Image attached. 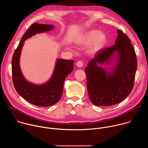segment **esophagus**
Wrapping results in <instances>:
<instances>
[{
	"label": "esophagus",
	"mask_w": 148,
	"mask_h": 148,
	"mask_svg": "<svg viewBox=\"0 0 148 148\" xmlns=\"http://www.w3.org/2000/svg\"><path fill=\"white\" fill-rule=\"evenodd\" d=\"M76 64H77V67H82L84 66V62H83L82 61L79 60V61H78L77 62Z\"/></svg>",
	"instance_id": "34e87169"
}]
</instances>
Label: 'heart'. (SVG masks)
Masks as SVG:
<instances>
[{"mask_svg": "<svg viewBox=\"0 0 148 148\" xmlns=\"http://www.w3.org/2000/svg\"><path fill=\"white\" fill-rule=\"evenodd\" d=\"M107 41V36L103 32L98 30H91L86 32L80 36L76 43L80 46H87L91 45L90 51L95 53L101 50Z\"/></svg>", "mask_w": 148, "mask_h": 148, "instance_id": "1", "label": "heart"}]
</instances>
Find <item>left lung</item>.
I'll list each match as a JSON object with an SVG mask.
<instances>
[{
	"mask_svg": "<svg viewBox=\"0 0 148 148\" xmlns=\"http://www.w3.org/2000/svg\"><path fill=\"white\" fill-rule=\"evenodd\" d=\"M115 45L99 50L85 69L89 98L96 106H111L125 99L132 91L137 68L136 56L131 40L118 30ZM115 52L119 61L111 73L97 66L110 61Z\"/></svg>",
	"mask_w": 148,
	"mask_h": 148,
	"instance_id": "1",
	"label": "left lung"
}]
</instances>
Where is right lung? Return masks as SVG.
I'll return each mask as SVG.
<instances>
[{"instance_id":"right-lung-1","label":"right lung","mask_w":148,"mask_h":148,"mask_svg":"<svg viewBox=\"0 0 148 148\" xmlns=\"http://www.w3.org/2000/svg\"><path fill=\"white\" fill-rule=\"evenodd\" d=\"M53 28L52 25L33 23L24 33L12 57V80L16 91L29 102L40 107H49L60 100L64 79L73 71L74 61L58 60L50 80L43 85L36 86L27 82L23 77L18 64L19 58L25 40L36 33L49 31Z\"/></svg>"}]
</instances>
